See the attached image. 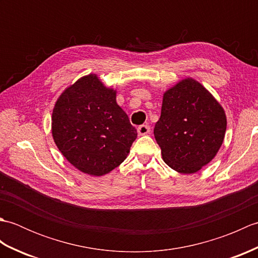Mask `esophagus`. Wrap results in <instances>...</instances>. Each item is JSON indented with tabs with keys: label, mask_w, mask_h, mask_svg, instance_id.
<instances>
[{
	"label": "esophagus",
	"mask_w": 258,
	"mask_h": 258,
	"mask_svg": "<svg viewBox=\"0 0 258 258\" xmlns=\"http://www.w3.org/2000/svg\"><path fill=\"white\" fill-rule=\"evenodd\" d=\"M150 131H151V128H150L149 125H141V126H139V127H138V133H139L140 136L149 134Z\"/></svg>",
	"instance_id": "obj_1"
}]
</instances>
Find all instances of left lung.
<instances>
[{
	"label": "left lung",
	"mask_w": 258,
	"mask_h": 258,
	"mask_svg": "<svg viewBox=\"0 0 258 258\" xmlns=\"http://www.w3.org/2000/svg\"><path fill=\"white\" fill-rule=\"evenodd\" d=\"M226 126L220 102L199 81L185 78L164 92L154 136L169 167L193 174L216 156Z\"/></svg>",
	"instance_id": "left-lung-1"
}]
</instances>
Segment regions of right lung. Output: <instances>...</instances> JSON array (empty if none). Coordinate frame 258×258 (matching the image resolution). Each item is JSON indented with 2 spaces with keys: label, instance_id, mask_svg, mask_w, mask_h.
<instances>
[{
  "label": "right lung",
  "instance_id": "add662e5",
  "mask_svg": "<svg viewBox=\"0 0 258 258\" xmlns=\"http://www.w3.org/2000/svg\"><path fill=\"white\" fill-rule=\"evenodd\" d=\"M116 93L91 73L68 86L53 108L54 143L75 168L91 176H103L122 164L138 138Z\"/></svg>",
  "mask_w": 258,
  "mask_h": 258
}]
</instances>
